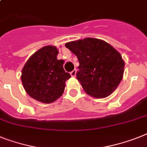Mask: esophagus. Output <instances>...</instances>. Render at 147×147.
<instances>
[{"label": "esophagus", "instance_id": "1", "mask_svg": "<svg viewBox=\"0 0 147 147\" xmlns=\"http://www.w3.org/2000/svg\"><path fill=\"white\" fill-rule=\"evenodd\" d=\"M70 75H71V77H76V69H74L70 72Z\"/></svg>", "mask_w": 147, "mask_h": 147}]
</instances>
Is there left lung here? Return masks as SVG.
Returning <instances> with one entry per match:
<instances>
[{
    "label": "left lung",
    "instance_id": "left-lung-1",
    "mask_svg": "<svg viewBox=\"0 0 147 147\" xmlns=\"http://www.w3.org/2000/svg\"><path fill=\"white\" fill-rule=\"evenodd\" d=\"M65 46L77 56L76 77L87 94L105 98L115 90L123 78L125 63L113 46L95 38L70 42Z\"/></svg>",
    "mask_w": 147,
    "mask_h": 147
}]
</instances>
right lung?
I'll return each mask as SVG.
<instances>
[{
  "label": "right lung",
  "mask_w": 147,
  "mask_h": 147,
  "mask_svg": "<svg viewBox=\"0 0 147 147\" xmlns=\"http://www.w3.org/2000/svg\"><path fill=\"white\" fill-rule=\"evenodd\" d=\"M55 46L42 47L32 55L22 69L24 90L31 98L49 104L63 93L65 83L71 76L63 69V60H57Z\"/></svg>",
  "instance_id": "add662e5"
}]
</instances>
